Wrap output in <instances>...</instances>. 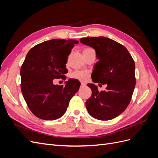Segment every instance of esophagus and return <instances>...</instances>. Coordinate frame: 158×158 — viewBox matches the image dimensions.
Instances as JSON below:
<instances>
[{
  "mask_svg": "<svg viewBox=\"0 0 158 158\" xmlns=\"http://www.w3.org/2000/svg\"><path fill=\"white\" fill-rule=\"evenodd\" d=\"M85 84L84 83V82H81V86H85Z\"/></svg>",
  "mask_w": 158,
  "mask_h": 158,
  "instance_id": "esophagus-1",
  "label": "esophagus"
}]
</instances>
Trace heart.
<instances>
[{"label": "heart", "mask_w": 158, "mask_h": 158, "mask_svg": "<svg viewBox=\"0 0 158 158\" xmlns=\"http://www.w3.org/2000/svg\"><path fill=\"white\" fill-rule=\"evenodd\" d=\"M92 49L91 48H86L84 51ZM71 78L80 81H85L89 77V73L85 70H76L71 74Z\"/></svg>", "instance_id": "b5f03b06"}]
</instances>
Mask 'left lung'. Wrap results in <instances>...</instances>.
Instances as JSON below:
<instances>
[{
    "mask_svg": "<svg viewBox=\"0 0 158 158\" xmlns=\"http://www.w3.org/2000/svg\"><path fill=\"white\" fill-rule=\"evenodd\" d=\"M80 42L94 48L99 60L92 81L107 84L106 90L101 92L95 84H87L92 94L85 107L94 118L111 120L125 111L131 102L136 85L135 61L125 47L109 38L84 37Z\"/></svg>",
    "mask_w": 158,
    "mask_h": 158,
    "instance_id": "obj_1",
    "label": "left lung"
}]
</instances>
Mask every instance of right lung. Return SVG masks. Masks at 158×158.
<instances>
[{"label": "right lung", "mask_w": 158, "mask_h": 158, "mask_svg": "<svg viewBox=\"0 0 158 158\" xmlns=\"http://www.w3.org/2000/svg\"><path fill=\"white\" fill-rule=\"evenodd\" d=\"M74 40L54 39L31 48L21 66V89L28 107L37 117L51 121L64 114L80 82L69 79L65 85H54V79L64 77L68 56L75 44Z\"/></svg>", "instance_id": "obj_1"}]
</instances>
